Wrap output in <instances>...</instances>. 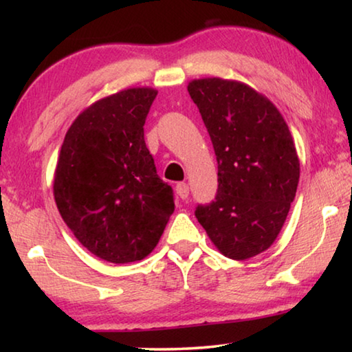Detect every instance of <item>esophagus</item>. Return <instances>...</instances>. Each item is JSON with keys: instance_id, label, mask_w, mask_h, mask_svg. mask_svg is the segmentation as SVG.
<instances>
[{"instance_id": "esophagus-1", "label": "esophagus", "mask_w": 352, "mask_h": 352, "mask_svg": "<svg viewBox=\"0 0 352 352\" xmlns=\"http://www.w3.org/2000/svg\"><path fill=\"white\" fill-rule=\"evenodd\" d=\"M175 190H177V195L180 199H188V195H189V186H188V183H178L177 186H175Z\"/></svg>"}]
</instances>
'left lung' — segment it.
Wrapping results in <instances>:
<instances>
[{
    "instance_id": "1",
    "label": "left lung",
    "mask_w": 352,
    "mask_h": 352,
    "mask_svg": "<svg viewBox=\"0 0 352 352\" xmlns=\"http://www.w3.org/2000/svg\"><path fill=\"white\" fill-rule=\"evenodd\" d=\"M188 91L217 158V195L195 217L230 259L265 252L281 231L300 180V160L284 118L247 83L194 79Z\"/></svg>"
}]
</instances>
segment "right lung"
<instances>
[{
    "label": "right lung",
    "instance_id": "right-lung-1",
    "mask_svg": "<svg viewBox=\"0 0 352 352\" xmlns=\"http://www.w3.org/2000/svg\"><path fill=\"white\" fill-rule=\"evenodd\" d=\"M157 93L127 88L96 100L74 119L58 153L57 210L88 252L113 264L152 253L175 208L144 141Z\"/></svg>",
    "mask_w": 352,
    "mask_h": 352
}]
</instances>
